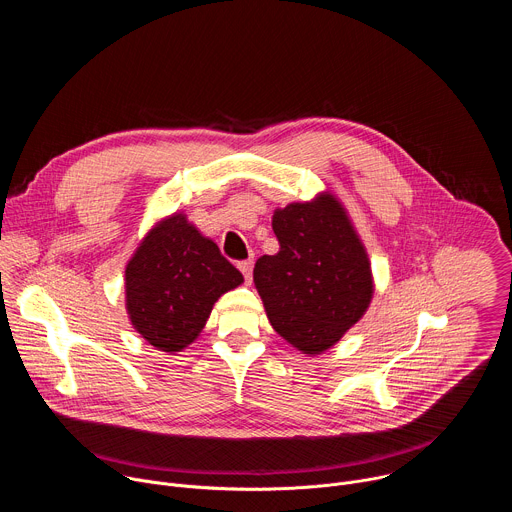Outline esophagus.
Masks as SVG:
<instances>
[{"instance_id":"1","label":"esophagus","mask_w":512,"mask_h":512,"mask_svg":"<svg viewBox=\"0 0 512 512\" xmlns=\"http://www.w3.org/2000/svg\"><path fill=\"white\" fill-rule=\"evenodd\" d=\"M239 269H241V273H243L245 281H247V283H251V279H253V259L241 261V263H239Z\"/></svg>"}]
</instances>
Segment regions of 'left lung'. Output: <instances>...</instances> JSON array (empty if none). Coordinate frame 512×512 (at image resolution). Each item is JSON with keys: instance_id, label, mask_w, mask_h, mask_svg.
Here are the masks:
<instances>
[{"instance_id": "obj_1", "label": "left lung", "mask_w": 512, "mask_h": 512, "mask_svg": "<svg viewBox=\"0 0 512 512\" xmlns=\"http://www.w3.org/2000/svg\"><path fill=\"white\" fill-rule=\"evenodd\" d=\"M275 255L253 269L273 330L306 356L332 348L364 314L373 296L371 259L346 206L330 190L273 210Z\"/></svg>"}]
</instances>
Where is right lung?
Returning a JSON list of instances; mask_svg holds the SVG:
<instances>
[{
	"instance_id": "1",
	"label": "right lung",
	"mask_w": 512,
	"mask_h": 512,
	"mask_svg": "<svg viewBox=\"0 0 512 512\" xmlns=\"http://www.w3.org/2000/svg\"><path fill=\"white\" fill-rule=\"evenodd\" d=\"M125 312L156 350L176 354L204 330L212 306L245 279L182 210L148 229L125 265Z\"/></svg>"
}]
</instances>
